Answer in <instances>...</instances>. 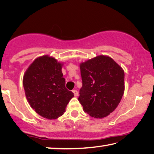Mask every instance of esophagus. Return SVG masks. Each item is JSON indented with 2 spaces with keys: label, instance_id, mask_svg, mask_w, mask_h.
Returning <instances> with one entry per match:
<instances>
[{
  "label": "esophagus",
  "instance_id": "obj_1",
  "mask_svg": "<svg viewBox=\"0 0 154 154\" xmlns=\"http://www.w3.org/2000/svg\"><path fill=\"white\" fill-rule=\"evenodd\" d=\"M72 92H73L75 96H78V92H77V91L76 90H72Z\"/></svg>",
  "mask_w": 154,
  "mask_h": 154
}]
</instances>
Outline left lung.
Listing matches in <instances>:
<instances>
[{
  "label": "left lung",
  "mask_w": 154,
  "mask_h": 154,
  "mask_svg": "<svg viewBox=\"0 0 154 154\" xmlns=\"http://www.w3.org/2000/svg\"><path fill=\"white\" fill-rule=\"evenodd\" d=\"M82 87L78 100L85 113L103 118L120 103L124 92V72L109 56H98L80 64Z\"/></svg>",
  "instance_id": "8db88e82"
}]
</instances>
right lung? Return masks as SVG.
I'll use <instances>...</instances> for the list:
<instances>
[{
  "label": "right lung",
  "instance_id": "obj_1",
  "mask_svg": "<svg viewBox=\"0 0 154 154\" xmlns=\"http://www.w3.org/2000/svg\"><path fill=\"white\" fill-rule=\"evenodd\" d=\"M62 66L55 58L43 56L35 59L24 75L28 102L36 113L48 119L62 116L74 96L65 87Z\"/></svg>",
  "mask_w": 154,
  "mask_h": 154
}]
</instances>
